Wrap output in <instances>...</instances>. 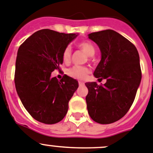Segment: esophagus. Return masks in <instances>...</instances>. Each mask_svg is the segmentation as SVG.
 Returning a JSON list of instances; mask_svg holds the SVG:
<instances>
[{"label":"esophagus","instance_id":"esophagus-1","mask_svg":"<svg viewBox=\"0 0 153 153\" xmlns=\"http://www.w3.org/2000/svg\"><path fill=\"white\" fill-rule=\"evenodd\" d=\"M78 85H79L80 86H84V85H85V83L82 82V81H78Z\"/></svg>","mask_w":153,"mask_h":153}]
</instances>
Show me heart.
<instances>
[{
	"instance_id": "heart-1",
	"label": "heart",
	"mask_w": 153,
	"mask_h": 153,
	"mask_svg": "<svg viewBox=\"0 0 153 153\" xmlns=\"http://www.w3.org/2000/svg\"><path fill=\"white\" fill-rule=\"evenodd\" d=\"M78 48L83 51L84 52L86 53L89 56H93L95 53V48L93 45L92 43L89 41H82L78 44ZM71 55H72V51L69 47H67L63 51L62 53V59L64 62H68L71 59ZM90 72L89 68L85 66H80V65H75V66L70 68L67 71V74L72 78H75V79L82 80L88 75Z\"/></svg>"
}]
</instances>
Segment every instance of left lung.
<instances>
[{
  "instance_id": "1",
  "label": "left lung",
  "mask_w": 153,
  "mask_h": 153,
  "mask_svg": "<svg viewBox=\"0 0 153 153\" xmlns=\"http://www.w3.org/2000/svg\"><path fill=\"white\" fill-rule=\"evenodd\" d=\"M88 38L101 53L94 75L106 79L103 85L85 83L88 114L97 123H113L128 112L135 99L142 77L139 53L131 41L113 30L91 33Z\"/></svg>"
}]
</instances>
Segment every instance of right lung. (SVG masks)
Here are the masks:
<instances>
[{
  "label": "right lung",
  "instance_id": "obj_1",
  "mask_svg": "<svg viewBox=\"0 0 153 153\" xmlns=\"http://www.w3.org/2000/svg\"><path fill=\"white\" fill-rule=\"evenodd\" d=\"M78 35L39 30L19 48L14 79L17 94L28 113L41 123L63 119L78 89V82L71 77L65 75L60 81L51 77L63 62L64 50Z\"/></svg>",
  "mask_w": 153,
  "mask_h": 153
}]
</instances>
